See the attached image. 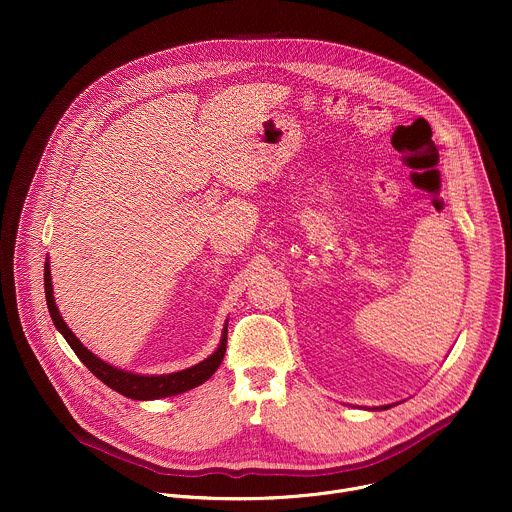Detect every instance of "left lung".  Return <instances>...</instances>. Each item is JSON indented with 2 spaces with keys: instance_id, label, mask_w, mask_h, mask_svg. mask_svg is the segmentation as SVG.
<instances>
[{
  "instance_id": "8db88e82",
  "label": "left lung",
  "mask_w": 512,
  "mask_h": 512,
  "mask_svg": "<svg viewBox=\"0 0 512 512\" xmlns=\"http://www.w3.org/2000/svg\"><path fill=\"white\" fill-rule=\"evenodd\" d=\"M393 405H397V403H393ZM393 405H383L381 409H389V407H393ZM373 409H379V407H373Z\"/></svg>"
}]
</instances>
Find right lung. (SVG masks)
Returning a JSON list of instances; mask_svg holds the SVG:
<instances>
[{
    "label": "right lung",
    "instance_id": "add662e5",
    "mask_svg": "<svg viewBox=\"0 0 512 512\" xmlns=\"http://www.w3.org/2000/svg\"><path fill=\"white\" fill-rule=\"evenodd\" d=\"M44 291H46V304H48L50 318H52L56 330L68 342V346L75 350L79 360L99 381H103L109 389L121 393L127 399L154 401V399H164V397H174V395L186 393V391L206 383L216 373V369L221 367L225 350H227V324H229V320L225 322L223 336H221V342H218L216 350L208 358L194 364V367H188L184 371L170 373V375H139V373L117 369V367H113V364H109L103 358H99L97 354H93L87 346H83V342L75 336V332H72L66 326V322L62 320V316L56 308L52 273H50V261L48 259L44 263Z\"/></svg>",
    "mask_w": 512,
    "mask_h": 512
}]
</instances>
